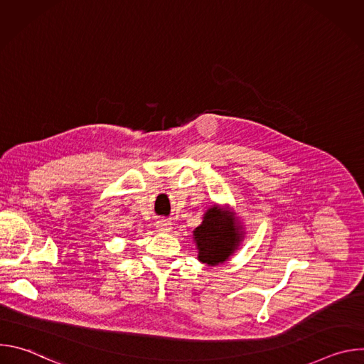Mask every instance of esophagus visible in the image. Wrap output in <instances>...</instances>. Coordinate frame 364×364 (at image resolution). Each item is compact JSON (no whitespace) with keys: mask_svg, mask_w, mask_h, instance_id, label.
I'll list each match as a JSON object with an SVG mask.
<instances>
[{"mask_svg":"<svg viewBox=\"0 0 364 364\" xmlns=\"http://www.w3.org/2000/svg\"><path fill=\"white\" fill-rule=\"evenodd\" d=\"M155 228H157V230L161 232V233H168L173 229L171 223L168 220H164V219H161V220H159L157 223H155Z\"/></svg>","mask_w":364,"mask_h":364,"instance_id":"esophagus-1","label":"esophagus"}]
</instances>
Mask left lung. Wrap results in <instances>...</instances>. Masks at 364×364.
Returning a JSON list of instances; mask_svg holds the SVG:
<instances>
[{
    "instance_id": "1",
    "label": "left lung",
    "mask_w": 364,
    "mask_h": 364,
    "mask_svg": "<svg viewBox=\"0 0 364 364\" xmlns=\"http://www.w3.org/2000/svg\"><path fill=\"white\" fill-rule=\"evenodd\" d=\"M243 236V226L229 205H210L193 230L197 259L207 267L222 265L240 247Z\"/></svg>"
}]
</instances>
